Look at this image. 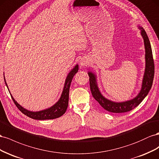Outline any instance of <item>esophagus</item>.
<instances>
[{
	"label": "esophagus",
	"mask_w": 159,
	"mask_h": 159,
	"mask_svg": "<svg viewBox=\"0 0 159 159\" xmlns=\"http://www.w3.org/2000/svg\"><path fill=\"white\" fill-rule=\"evenodd\" d=\"M80 64V65L82 66H87L89 65V62H88V61L87 60L83 59V60H81Z\"/></svg>",
	"instance_id": "obj_1"
}]
</instances>
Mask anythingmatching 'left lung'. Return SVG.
Wrapping results in <instances>:
<instances>
[{
  "mask_svg": "<svg viewBox=\"0 0 159 159\" xmlns=\"http://www.w3.org/2000/svg\"><path fill=\"white\" fill-rule=\"evenodd\" d=\"M139 29L140 30V34L144 40V44L145 48V69L141 89L139 93L133 99L124 102H114L105 98L101 94L98 89L97 76L93 72L89 71L88 75L89 76L90 88L91 93L94 99L100 104L103 108L108 112L115 113H121L129 112L133 108L137 107L141 102L143 99L147 96V94L151 90L154 75H155V65L152 57V48L151 46L150 40L148 39L146 32L143 27L139 26Z\"/></svg>",
  "mask_w": 159,
  "mask_h": 159,
  "instance_id": "1",
  "label": "left lung"
}]
</instances>
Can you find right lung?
<instances>
[{
	"instance_id": "1",
	"label": "right lung",
	"mask_w": 159,
	"mask_h": 159,
	"mask_svg": "<svg viewBox=\"0 0 159 159\" xmlns=\"http://www.w3.org/2000/svg\"><path fill=\"white\" fill-rule=\"evenodd\" d=\"M78 70H79V65H76L75 66L73 69L69 72V73L68 74L65 80L64 88H63L61 96L59 100H58V101L54 104V105H52L50 108H47V109L42 110L40 111H36V112L30 111L26 109V108L20 106L19 104L15 101V98H13L12 94H11L10 90H9L8 88V86L6 83V80H5V78H4V82H5V84L8 88V91L11 94L12 101H14L15 105L17 107V108H19V109L23 113L24 115L31 118V119H33L35 120H48V119H57V118L61 116L65 113L67 109L68 105H69V89H70V83L72 82V78H73V76L75 75L76 72H78Z\"/></svg>"
}]
</instances>
